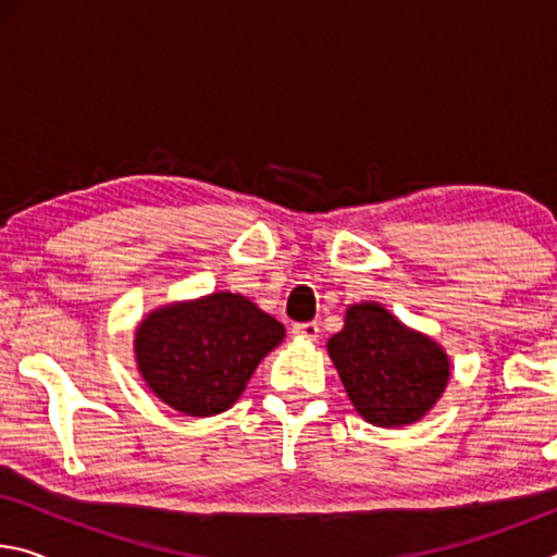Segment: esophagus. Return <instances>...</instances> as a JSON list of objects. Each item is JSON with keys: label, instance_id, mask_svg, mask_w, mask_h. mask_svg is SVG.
I'll list each match as a JSON object with an SVG mask.
<instances>
[{"label": "esophagus", "instance_id": "esophagus-1", "mask_svg": "<svg viewBox=\"0 0 557 557\" xmlns=\"http://www.w3.org/2000/svg\"><path fill=\"white\" fill-rule=\"evenodd\" d=\"M292 334L301 336V338H309V342H314V338L319 336V324H317V322H301V324H295V326H292Z\"/></svg>", "mask_w": 557, "mask_h": 557}]
</instances>
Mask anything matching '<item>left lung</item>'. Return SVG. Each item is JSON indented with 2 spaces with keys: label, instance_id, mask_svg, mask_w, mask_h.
I'll return each instance as SVG.
<instances>
[{
  "label": "left lung",
  "instance_id": "1",
  "mask_svg": "<svg viewBox=\"0 0 557 557\" xmlns=\"http://www.w3.org/2000/svg\"><path fill=\"white\" fill-rule=\"evenodd\" d=\"M329 356L358 414L379 428L420 420L449 379L445 351L373 301L348 309L344 329L329 338Z\"/></svg>",
  "mask_w": 557,
  "mask_h": 557
}]
</instances>
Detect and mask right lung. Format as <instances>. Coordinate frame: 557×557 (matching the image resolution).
Listing matches in <instances>:
<instances>
[{
	"mask_svg": "<svg viewBox=\"0 0 557 557\" xmlns=\"http://www.w3.org/2000/svg\"><path fill=\"white\" fill-rule=\"evenodd\" d=\"M282 336L285 326L250 299L215 292L149 314L137 329L135 354L159 398L178 412L209 418L240 398Z\"/></svg>",
	"mask_w": 557,
	"mask_h": 557,
	"instance_id": "obj_1",
	"label": "right lung"
}]
</instances>
